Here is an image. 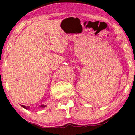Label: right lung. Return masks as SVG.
Here are the masks:
<instances>
[{"instance_id": "1", "label": "right lung", "mask_w": 135, "mask_h": 135, "mask_svg": "<svg viewBox=\"0 0 135 135\" xmlns=\"http://www.w3.org/2000/svg\"><path fill=\"white\" fill-rule=\"evenodd\" d=\"M21 106L23 107V108H25V109H27V110H29V108H30V107H29V106H23V105H21ZM46 106H46V105H44V104L40 105V107H41V108H45V107H46Z\"/></svg>"}]
</instances>
